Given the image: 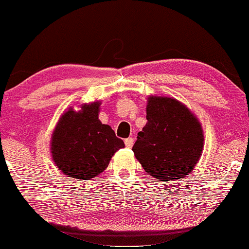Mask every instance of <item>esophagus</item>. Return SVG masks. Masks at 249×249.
Returning <instances> with one entry per match:
<instances>
[{
  "label": "esophagus",
  "instance_id": "obj_1",
  "mask_svg": "<svg viewBox=\"0 0 249 249\" xmlns=\"http://www.w3.org/2000/svg\"><path fill=\"white\" fill-rule=\"evenodd\" d=\"M133 144H134V139H133V137H128V139L125 140L126 147L132 148V147H133Z\"/></svg>",
  "mask_w": 249,
  "mask_h": 249
}]
</instances>
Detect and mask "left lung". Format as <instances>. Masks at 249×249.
Returning a JSON list of instances; mask_svg holds the SVG:
<instances>
[{
  "instance_id": "8db88e82",
  "label": "left lung",
  "mask_w": 249,
  "mask_h": 249,
  "mask_svg": "<svg viewBox=\"0 0 249 249\" xmlns=\"http://www.w3.org/2000/svg\"><path fill=\"white\" fill-rule=\"evenodd\" d=\"M146 120L133 146L137 160L156 179L184 178L203 153L204 134L199 121L179 101L165 96L148 97Z\"/></svg>"
}]
</instances>
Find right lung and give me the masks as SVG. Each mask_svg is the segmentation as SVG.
I'll list each match as a JSON object with an SVG mask.
<instances>
[{"mask_svg":"<svg viewBox=\"0 0 249 249\" xmlns=\"http://www.w3.org/2000/svg\"><path fill=\"white\" fill-rule=\"evenodd\" d=\"M101 102L72 107L58 120L52 134L51 153L64 175L77 179H92L108 166L116 151L124 147L109 125L98 120Z\"/></svg>","mask_w":249,"mask_h":249,"instance_id":"obj_1","label":"right lung"}]
</instances>
